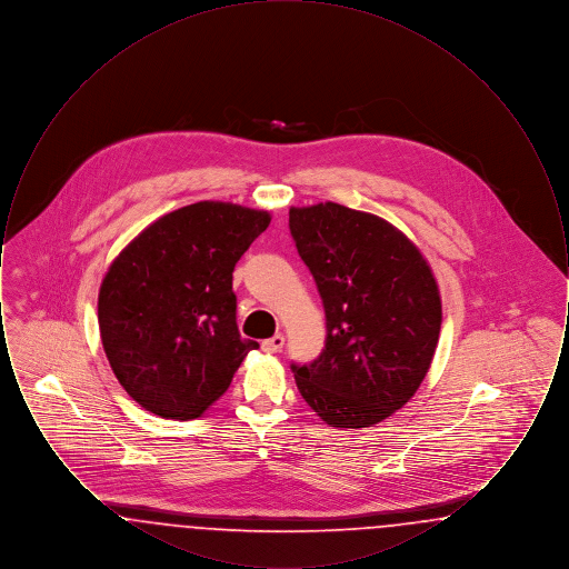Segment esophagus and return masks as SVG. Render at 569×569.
<instances>
[{
    "instance_id": "34e87169",
    "label": "esophagus",
    "mask_w": 569,
    "mask_h": 569,
    "mask_svg": "<svg viewBox=\"0 0 569 569\" xmlns=\"http://www.w3.org/2000/svg\"><path fill=\"white\" fill-rule=\"evenodd\" d=\"M283 343H286V337L283 335H274L271 339L262 341V350L267 353L279 352L283 348Z\"/></svg>"
}]
</instances>
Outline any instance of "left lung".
<instances>
[{"label": "left lung", "mask_w": 569, "mask_h": 569, "mask_svg": "<svg viewBox=\"0 0 569 569\" xmlns=\"http://www.w3.org/2000/svg\"><path fill=\"white\" fill-rule=\"evenodd\" d=\"M290 232L328 330L320 358L292 367L298 392L335 429L373 427L406 406L433 362V271L397 226L337 202L292 207Z\"/></svg>", "instance_id": "obj_1"}]
</instances>
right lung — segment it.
Masks as SVG:
<instances>
[{
	"label": "right lung",
	"mask_w": 569,
	"mask_h": 569,
	"mask_svg": "<svg viewBox=\"0 0 569 569\" xmlns=\"http://www.w3.org/2000/svg\"><path fill=\"white\" fill-rule=\"evenodd\" d=\"M269 211L202 200L149 223L110 262L98 325L110 369L147 411L190 420L258 343L237 328L232 271Z\"/></svg>",
	"instance_id": "right-lung-1"
}]
</instances>
